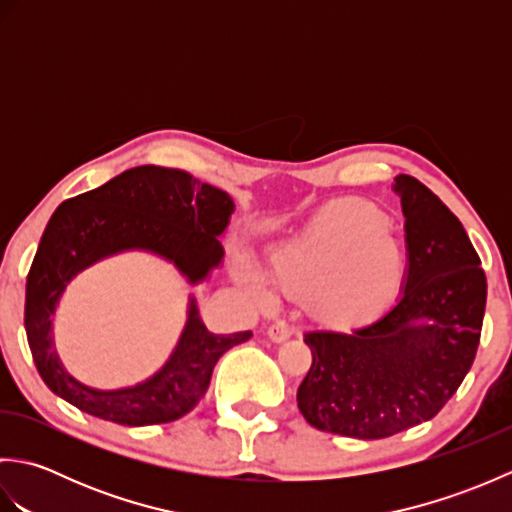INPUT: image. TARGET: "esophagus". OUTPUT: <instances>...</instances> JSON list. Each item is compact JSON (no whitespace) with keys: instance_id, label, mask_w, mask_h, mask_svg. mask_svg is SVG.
<instances>
[{"instance_id":"esophagus-1","label":"esophagus","mask_w":512,"mask_h":512,"mask_svg":"<svg viewBox=\"0 0 512 512\" xmlns=\"http://www.w3.org/2000/svg\"><path fill=\"white\" fill-rule=\"evenodd\" d=\"M266 334H268V339L273 341V343H281V341L290 339L292 328H290V325H288L286 321H275L273 325H270Z\"/></svg>"}]
</instances>
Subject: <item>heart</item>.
I'll return each mask as SVG.
<instances>
[{
	"label": "heart",
	"instance_id": "b5f03b06",
	"mask_svg": "<svg viewBox=\"0 0 512 512\" xmlns=\"http://www.w3.org/2000/svg\"><path fill=\"white\" fill-rule=\"evenodd\" d=\"M270 279L303 295L321 319L358 321L385 308L405 275V255L389 220L358 202H336L312 217L303 231L270 255ZM264 295L262 277L246 275Z\"/></svg>",
	"mask_w": 512,
	"mask_h": 512
}]
</instances>
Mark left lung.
<instances>
[{
    "mask_svg": "<svg viewBox=\"0 0 512 512\" xmlns=\"http://www.w3.org/2000/svg\"><path fill=\"white\" fill-rule=\"evenodd\" d=\"M409 268L400 299L352 332L310 330L297 405L312 427L380 440L431 420L462 385L480 345L486 275L462 222L400 173Z\"/></svg>",
    "mask_w": 512,
    "mask_h": 512,
    "instance_id": "obj_1",
    "label": "left lung"
}]
</instances>
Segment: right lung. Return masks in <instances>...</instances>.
Returning a JSON list of instances; mask_svg holds the SVG:
<instances>
[{
    "instance_id": "obj_1",
    "label": "right lung",
    "mask_w": 512,
    "mask_h": 512,
    "mask_svg": "<svg viewBox=\"0 0 512 512\" xmlns=\"http://www.w3.org/2000/svg\"><path fill=\"white\" fill-rule=\"evenodd\" d=\"M233 211L226 191L187 171L154 165L127 169L103 187L59 204L26 279L24 323L43 383L76 409L125 427L178 420L198 405L217 358L253 332H209L191 297L187 325L165 367L140 385L101 391L63 369L52 341V314L81 270L123 250L165 257L189 284H200L222 264L220 235Z\"/></svg>"
}]
</instances>
